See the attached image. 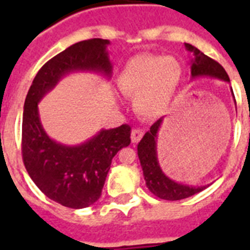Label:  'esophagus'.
Listing matches in <instances>:
<instances>
[{
    "mask_svg": "<svg viewBox=\"0 0 250 250\" xmlns=\"http://www.w3.org/2000/svg\"><path fill=\"white\" fill-rule=\"evenodd\" d=\"M143 135H144L143 129H139V128L132 129V132H131V141H132L133 144H136V143H139V141L141 140Z\"/></svg>",
    "mask_w": 250,
    "mask_h": 250,
    "instance_id": "34e87169",
    "label": "esophagus"
}]
</instances>
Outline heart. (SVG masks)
Instances as JSON below:
<instances>
[{"instance_id":"obj_1","label":"heart","mask_w":250,"mask_h":250,"mask_svg":"<svg viewBox=\"0 0 250 250\" xmlns=\"http://www.w3.org/2000/svg\"><path fill=\"white\" fill-rule=\"evenodd\" d=\"M182 75L172 57L141 54L129 61L118 76V88L133 98L141 117L157 118L166 113Z\"/></svg>"}]
</instances>
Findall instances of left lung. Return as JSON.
<instances>
[{"label": "left lung", "mask_w": 250, "mask_h": 250, "mask_svg": "<svg viewBox=\"0 0 250 250\" xmlns=\"http://www.w3.org/2000/svg\"><path fill=\"white\" fill-rule=\"evenodd\" d=\"M184 46L193 56L189 62L192 79L211 78V79H218L229 83L227 72L217 61L205 56L193 45L186 42ZM231 93H232L233 97L232 88H231ZM233 100H235V97H233ZM235 105H236V101H235ZM162 123H164V118H160L150 127V131L145 133L144 137L141 139L139 145H137V156H139L141 168H143L145 184L154 196L162 198V200L176 201V200L190 197V196L205 189L206 187H209V184L200 187L187 186L183 183L175 182L164 174V171L160 166V162H158V157H157V137H158V132H160Z\"/></svg>", "instance_id": "1"}]
</instances>
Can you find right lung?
Here are the masks:
<instances>
[{
    "label": "right lung",
    "instance_id": "right-lung-1",
    "mask_svg": "<svg viewBox=\"0 0 250 250\" xmlns=\"http://www.w3.org/2000/svg\"><path fill=\"white\" fill-rule=\"evenodd\" d=\"M109 44V40L90 39L53 57L39 70L24 101L21 154L25 168L46 197L71 209L88 208L100 198L111 160L131 143V127L102 128L79 145L61 144L45 132L39 102L62 78L74 72H96L110 79Z\"/></svg>",
    "mask_w": 250,
    "mask_h": 250
}]
</instances>
